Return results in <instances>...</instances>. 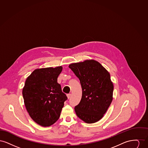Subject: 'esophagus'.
<instances>
[{"mask_svg":"<svg viewBox=\"0 0 148 148\" xmlns=\"http://www.w3.org/2000/svg\"><path fill=\"white\" fill-rule=\"evenodd\" d=\"M66 96H67V98H68V99H69L71 98V94H68L66 95Z\"/></svg>","mask_w":148,"mask_h":148,"instance_id":"34e87169","label":"esophagus"}]
</instances>
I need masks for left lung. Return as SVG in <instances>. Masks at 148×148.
<instances>
[{"mask_svg":"<svg viewBox=\"0 0 148 148\" xmlns=\"http://www.w3.org/2000/svg\"><path fill=\"white\" fill-rule=\"evenodd\" d=\"M69 67L82 88L81 100L74 108L77 115L88 124L98 121L113 100L114 85L109 71L94 59L71 63Z\"/></svg>","mask_w":148,"mask_h":148,"instance_id":"obj_1","label":"left lung"}]
</instances>
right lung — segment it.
<instances>
[{"label": "right lung", "mask_w": 148, "mask_h": 148, "mask_svg": "<svg viewBox=\"0 0 148 148\" xmlns=\"http://www.w3.org/2000/svg\"><path fill=\"white\" fill-rule=\"evenodd\" d=\"M62 70V66L36 69L27 77L23 88L29 115L42 127H50L59 119L67 99L57 82Z\"/></svg>", "instance_id": "right-lung-1"}]
</instances>
